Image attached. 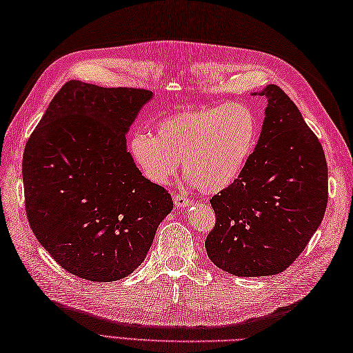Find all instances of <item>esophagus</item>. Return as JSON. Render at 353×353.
<instances>
[{"mask_svg":"<svg viewBox=\"0 0 353 353\" xmlns=\"http://www.w3.org/2000/svg\"><path fill=\"white\" fill-rule=\"evenodd\" d=\"M174 202L178 208H184V206H188L192 203V199H188L183 193H174Z\"/></svg>","mask_w":353,"mask_h":353,"instance_id":"esophagus-1","label":"esophagus"}]
</instances>
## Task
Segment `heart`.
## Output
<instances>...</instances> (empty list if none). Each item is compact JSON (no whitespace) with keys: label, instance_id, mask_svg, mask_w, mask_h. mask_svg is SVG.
Returning <instances> with one entry per match:
<instances>
[{"label":"heart","instance_id":"b5f03b06","mask_svg":"<svg viewBox=\"0 0 353 353\" xmlns=\"http://www.w3.org/2000/svg\"><path fill=\"white\" fill-rule=\"evenodd\" d=\"M261 121L245 101L187 109L159 121L156 134H133L130 151L143 175L168 184L178 169L203 193H219L234 184L259 141Z\"/></svg>","mask_w":353,"mask_h":353}]
</instances>
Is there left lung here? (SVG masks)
<instances>
[{
  "instance_id": "1",
  "label": "left lung",
  "mask_w": 353,
  "mask_h": 353,
  "mask_svg": "<svg viewBox=\"0 0 353 353\" xmlns=\"http://www.w3.org/2000/svg\"><path fill=\"white\" fill-rule=\"evenodd\" d=\"M262 133L243 174L211 197L205 239L214 265L238 277L285 271L319 228L328 203L322 145L288 94L268 85Z\"/></svg>"
}]
</instances>
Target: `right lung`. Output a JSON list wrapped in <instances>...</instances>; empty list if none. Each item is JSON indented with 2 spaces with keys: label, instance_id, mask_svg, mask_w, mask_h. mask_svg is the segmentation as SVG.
Instances as JSON below:
<instances>
[{
  "label": "right lung",
  "instance_id": "right-lung-1",
  "mask_svg": "<svg viewBox=\"0 0 353 353\" xmlns=\"http://www.w3.org/2000/svg\"><path fill=\"white\" fill-rule=\"evenodd\" d=\"M152 96L68 81L25 145V211L39 243L73 276L96 283L139 266L174 208L125 150V133Z\"/></svg>",
  "mask_w": 353,
  "mask_h": 353
}]
</instances>
